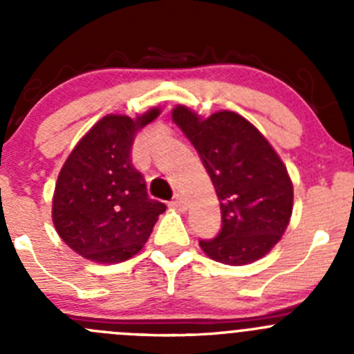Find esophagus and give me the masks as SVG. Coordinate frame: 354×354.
<instances>
[{
	"label": "esophagus",
	"instance_id": "34e87169",
	"mask_svg": "<svg viewBox=\"0 0 354 354\" xmlns=\"http://www.w3.org/2000/svg\"><path fill=\"white\" fill-rule=\"evenodd\" d=\"M171 207H173V209H176V210H181V212H183V210H187V207H188V203H187V198L183 197V195H174V198L171 200V203H169Z\"/></svg>",
	"mask_w": 354,
	"mask_h": 354
}]
</instances>
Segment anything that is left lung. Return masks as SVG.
<instances>
[{
    "mask_svg": "<svg viewBox=\"0 0 354 354\" xmlns=\"http://www.w3.org/2000/svg\"><path fill=\"white\" fill-rule=\"evenodd\" d=\"M173 121L198 152L221 202L219 234L200 240V248L227 266L262 259L281 240L292 212V183L281 157L233 111L202 118L176 106Z\"/></svg>",
    "mask_w": 354,
    "mask_h": 354,
    "instance_id": "left-lung-1",
    "label": "left lung"
}]
</instances>
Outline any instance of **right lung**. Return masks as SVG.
Listing matches in <instances>:
<instances>
[{"mask_svg":"<svg viewBox=\"0 0 354 354\" xmlns=\"http://www.w3.org/2000/svg\"><path fill=\"white\" fill-rule=\"evenodd\" d=\"M159 113L152 108L135 120L108 114L63 164L53 197V223L78 255L101 263L128 260L140 252L166 210L162 202L149 197L130 157L137 131Z\"/></svg>","mask_w":354,"mask_h":354,"instance_id":"add662e5","label":"right lung"}]
</instances>
